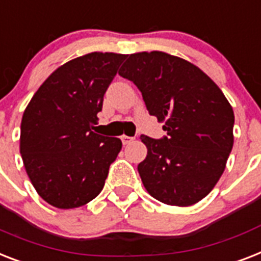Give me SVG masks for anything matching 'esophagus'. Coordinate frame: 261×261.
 <instances>
[{
    "label": "esophagus",
    "mask_w": 261,
    "mask_h": 261,
    "mask_svg": "<svg viewBox=\"0 0 261 261\" xmlns=\"http://www.w3.org/2000/svg\"><path fill=\"white\" fill-rule=\"evenodd\" d=\"M120 139H122V142H123V145H128V143H131V142L134 141V138L127 137V135H122V137H120Z\"/></svg>",
    "instance_id": "1"
}]
</instances>
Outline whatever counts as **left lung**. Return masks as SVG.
Segmentation results:
<instances>
[{"label": "left lung", "mask_w": 261, "mask_h": 261, "mask_svg": "<svg viewBox=\"0 0 261 261\" xmlns=\"http://www.w3.org/2000/svg\"><path fill=\"white\" fill-rule=\"evenodd\" d=\"M119 75L138 87L167 134L141 135L147 155L138 171L146 190L174 206L201 201L219 182L233 147L234 115L225 95L198 67L160 50L130 55Z\"/></svg>", "instance_id": "left-lung-1"}]
</instances>
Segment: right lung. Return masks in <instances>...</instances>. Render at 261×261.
Here are the masks:
<instances>
[{
	"label": "right lung",
	"mask_w": 261,
	"mask_h": 261,
	"mask_svg": "<svg viewBox=\"0 0 261 261\" xmlns=\"http://www.w3.org/2000/svg\"><path fill=\"white\" fill-rule=\"evenodd\" d=\"M126 57L112 52L76 57L50 73L25 109L21 156L36 192L52 206H83L105 186L122 141L92 128Z\"/></svg>",
	"instance_id": "add662e5"
}]
</instances>
